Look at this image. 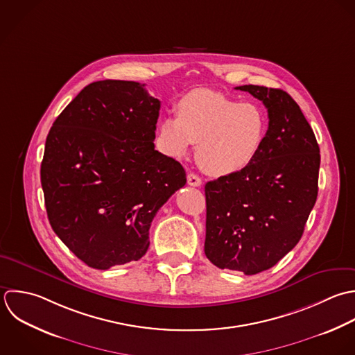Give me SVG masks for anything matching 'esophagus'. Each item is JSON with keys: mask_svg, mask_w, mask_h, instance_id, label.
Returning a JSON list of instances; mask_svg holds the SVG:
<instances>
[{"mask_svg": "<svg viewBox=\"0 0 355 355\" xmlns=\"http://www.w3.org/2000/svg\"><path fill=\"white\" fill-rule=\"evenodd\" d=\"M187 180H188V185H191V187H200V185H202L200 177L196 175L195 173H189L188 177H187Z\"/></svg>", "mask_w": 355, "mask_h": 355, "instance_id": "esophagus-1", "label": "esophagus"}]
</instances>
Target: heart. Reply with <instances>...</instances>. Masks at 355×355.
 <instances>
[{"instance_id": "b5f03b06", "label": "heart", "mask_w": 355, "mask_h": 355, "mask_svg": "<svg viewBox=\"0 0 355 355\" xmlns=\"http://www.w3.org/2000/svg\"><path fill=\"white\" fill-rule=\"evenodd\" d=\"M267 132L264 112L211 89H195L178 102V116L160 123V141L173 156H184L198 144L205 171L228 175L246 168L260 152Z\"/></svg>"}]
</instances>
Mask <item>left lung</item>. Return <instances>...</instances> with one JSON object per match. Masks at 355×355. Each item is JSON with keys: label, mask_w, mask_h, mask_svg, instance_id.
Masks as SVG:
<instances>
[{"label": "left lung", "mask_w": 355, "mask_h": 355, "mask_svg": "<svg viewBox=\"0 0 355 355\" xmlns=\"http://www.w3.org/2000/svg\"><path fill=\"white\" fill-rule=\"evenodd\" d=\"M268 110V130L243 170L209 181L206 257L221 270L254 275L300 241L318 195L320 146L300 106L285 91L241 85Z\"/></svg>", "instance_id": "1"}]
</instances>
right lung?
Listing matches in <instances>:
<instances>
[{
    "label": "right lung",
    "instance_id": "1",
    "mask_svg": "<svg viewBox=\"0 0 355 355\" xmlns=\"http://www.w3.org/2000/svg\"><path fill=\"white\" fill-rule=\"evenodd\" d=\"M144 87L91 83L45 141L41 187L49 224L95 270L139 260L153 217L187 182L184 167L155 149L160 101Z\"/></svg>",
    "mask_w": 355,
    "mask_h": 355
}]
</instances>
